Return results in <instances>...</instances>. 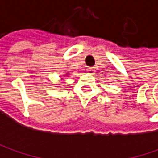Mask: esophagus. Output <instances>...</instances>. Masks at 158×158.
<instances>
[{
	"instance_id": "esophagus-1",
	"label": "esophagus",
	"mask_w": 158,
	"mask_h": 158,
	"mask_svg": "<svg viewBox=\"0 0 158 158\" xmlns=\"http://www.w3.org/2000/svg\"><path fill=\"white\" fill-rule=\"evenodd\" d=\"M87 72H88V74H89V75H93L95 73V69L93 68H88L87 69Z\"/></svg>"
}]
</instances>
